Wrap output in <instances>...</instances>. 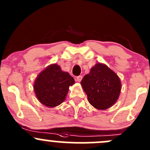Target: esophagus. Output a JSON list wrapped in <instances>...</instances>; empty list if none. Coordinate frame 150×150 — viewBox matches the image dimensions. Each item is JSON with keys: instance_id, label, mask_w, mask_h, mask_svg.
Returning <instances> with one entry per match:
<instances>
[{"instance_id": "esophagus-1", "label": "esophagus", "mask_w": 150, "mask_h": 150, "mask_svg": "<svg viewBox=\"0 0 150 150\" xmlns=\"http://www.w3.org/2000/svg\"><path fill=\"white\" fill-rule=\"evenodd\" d=\"M82 78H83V77L81 76V75H79V76L76 77V79H77V81H78V82H81V80H82Z\"/></svg>"}]
</instances>
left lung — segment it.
Instances as JSON below:
<instances>
[{"mask_svg": "<svg viewBox=\"0 0 150 150\" xmlns=\"http://www.w3.org/2000/svg\"><path fill=\"white\" fill-rule=\"evenodd\" d=\"M89 103L97 110L110 108L117 100L121 90L120 80L107 65L97 63L81 82Z\"/></svg>", "mask_w": 150, "mask_h": 150, "instance_id": "obj_1", "label": "left lung"}]
</instances>
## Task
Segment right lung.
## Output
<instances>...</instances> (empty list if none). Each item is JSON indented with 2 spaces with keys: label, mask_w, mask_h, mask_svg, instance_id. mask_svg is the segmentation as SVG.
Here are the masks:
<instances>
[{
  "label": "right lung",
  "mask_w": 150,
  "mask_h": 150,
  "mask_svg": "<svg viewBox=\"0 0 150 150\" xmlns=\"http://www.w3.org/2000/svg\"><path fill=\"white\" fill-rule=\"evenodd\" d=\"M75 83L74 78L60 66L53 64L47 67L36 78L34 91L39 102L48 107H54L66 99L69 87Z\"/></svg>",
  "instance_id": "obj_1"
}]
</instances>
